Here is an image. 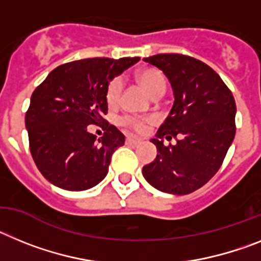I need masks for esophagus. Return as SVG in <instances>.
<instances>
[{
    "instance_id": "1",
    "label": "esophagus",
    "mask_w": 261,
    "mask_h": 261,
    "mask_svg": "<svg viewBox=\"0 0 261 261\" xmlns=\"http://www.w3.org/2000/svg\"><path fill=\"white\" fill-rule=\"evenodd\" d=\"M138 142H139V139L137 137H134V135H127L126 137V143L127 144H137Z\"/></svg>"
}]
</instances>
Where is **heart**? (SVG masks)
<instances>
[{"label": "heart", "instance_id": "1", "mask_svg": "<svg viewBox=\"0 0 261 261\" xmlns=\"http://www.w3.org/2000/svg\"><path fill=\"white\" fill-rule=\"evenodd\" d=\"M137 81L139 85L148 93L152 98L163 96V93L167 89V80L162 72L152 67L140 68L137 72ZM122 81L119 79H112L106 85L105 89V99L110 108H114L119 102L122 94ZM149 119L147 118H134V117H123L121 118V123L123 126L133 128V130L142 133L146 130Z\"/></svg>", "mask_w": 261, "mask_h": 261}]
</instances>
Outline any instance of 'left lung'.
Instances as JSON below:
<instances>
[{
  "label": "left lung",
  "instance_id": "8db88e82",
  "mask_svg": "<svg viewBox=\"0 0 261 261\" xmlns=\"http://www.w3.org/2000/svg\"><path fill=\"white\" fill-rule=\"evenodd\" d=\"M168 77L174 103L151 139L158 148L143 176L156 189L188 194L199 189L221 168L235 137L237 105L219 74L203 62L181 54H158L143 59ZM176 139L165 146L162 139Z\"/></svg>",
  "mask_w": 261,
  "mask_h": 261
}]
</instances>
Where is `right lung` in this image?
<instances>
[{"mask_svg":"<svg viewBox=\"0 0 261 261\" xmlns=\"http://www.w3.org/2000/svg\"><path fill=\"white\" fill-rule=\"evenodd\" d=\"M139 58H92L59 65L36 87L24 123L30 152L40 173L65 190H87L108 174L112 155L124 135L109 124L106 85ZM103 123V125L100 123ZM88 124L101 125L98 141Z\"/></svg>","mask_w":261,"mask_h":261,"instance_id":"add662e5","label":"right lung"}]
</instances>
